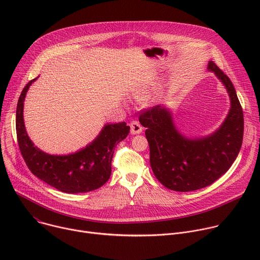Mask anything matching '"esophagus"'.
<instances>
[{"label":"esophagus","mask_w":260,"mask_h":260,"mask_svg":"<svg viewBox=\"0 0 260 260\" xmlns=\"http://www.w3.org/2000/svg\"><path fill=\"white\" fill-rule=\"evenodd\" d=\"M129 125H131V133H132L133 135L141 134V133H142V131H143L142 125H141V124H140V122H139V121H137V120L132 121Z\"/></svg>","instance_id":"esophagus-1"}]
</instances>
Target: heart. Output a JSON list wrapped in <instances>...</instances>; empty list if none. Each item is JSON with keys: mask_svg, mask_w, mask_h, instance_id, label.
I'll return each mask as SVG.
<instances>
[{"mask_svg": "<svg viewBox=\"0 0 260 260\" xmlns=\"http://www.w3.org/2000/svg\"><path fill=\"white\" fill-rule=\"evenodd\" d=\"M139 99H143V95H139Z\"/></svg>", "mask_w": 260, "mask_h": 260, "instance_id": "b5f03b06", "label": "heart"}]
</instances>
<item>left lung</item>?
<instances>
[{
  "label": "left lung",
  "instance_id": "obj_1",
  "mask_svg": "<svg viewBox=\"0 0 260 260\" xmlns=\"http://www.w3.org/2000/svg\"><path fill=\"white\" fill-rule=\"evenodd\" d=\"M208 69L225 86L232 105L228 117L215 133L199 139L184 137L176 129L170 111L159 105L142 110L139 117L146 127L154 176L174 191L209 186L229 171L242 147L244 115L236 89L215 62L209 61Z\"/></svg>",
  "mask_w": 260,
  "mask_h": 260
}]
</instances>
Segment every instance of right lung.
<instances>
[{"label": "right lung", "instance_id": "add662e5", "mask_svg": "<svg viewBox=\"0 0 260 260\" xmlns=\"http://www.w3.org/2000/svg\"><path fill=\"white\" fill-rule=\"evenodd\" d=\"M36 79L24 86L16 108L17 142L27 168L36 177L62 192L80 193L100 188L111 176L114 149L127 137L129 126L125 122L106 124L94 141L72 154L51 155L41 151L29 140L23 122L24 98Z\"/></svg>", "mask_w": 260, "mask_h": 260}]
</instances>
